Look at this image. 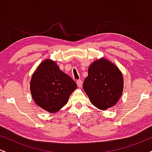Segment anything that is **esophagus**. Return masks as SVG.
<instances>
[{
    "label": "esophagus",
    "instance_id": "obj_1",
    "mask_svg": "<svg viewBox=\"0 0 152 152\" xmlns=\"http://www.w3.org/2000/svg\"><path fill=\"white\" fill-rule=\"evenodd\" d=\"M76 83H77V86L79 87V88H81V86H82V81L81 80H77V81H76Z\"/></svg>",
    "mask_w": 152,
    "mask_h": 152
}]
</instances>
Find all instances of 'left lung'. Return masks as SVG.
Wrapping results in <instances>:
<instances>
[{"label": "left lung", "mask_w": 152, "mask_h": 152, "mask_svg": "<svg viewBox=\"0 0 152 152\" xmlns=\"http://www.w3.org/2000/svg\"><path fill=\"white\" fill-rule=\"evenodd\" d=\"M123 85L121 71L114 64L102 58L89 66L83 87L92 104L104 110L116 104L122 94Z\"/></svg>", "instance_id": "1"}]
</instances>
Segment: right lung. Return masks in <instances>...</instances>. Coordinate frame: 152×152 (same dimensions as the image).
Here are the masks:
<instances>
[{
    "mask_svg": "<svg viewBox=\"0 0 152 152\" xmlns=\"http://www.w3.org/2000/svg\"><path fill=\"white\" fill-rule=\"evenodd\" d=\"M76 88V82L50 60L40 64L33 74L30 86L34 102L50 113L64 107Z\"/></svg>",
    "mask_w": 152,
    "mask_h": 152,
    "instance_id": "right-lung-1",
    "label": "right lung"
}]
</instances>
